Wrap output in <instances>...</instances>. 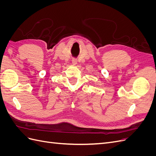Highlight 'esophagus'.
Masks as SVG:
<instances>
[{"label": "esophagus", "mask_w": 156, "mask_h": 156, "mask_svg": "<svg viewBox=\"0 0 156 156\" xmlns=\"http://www.w3.org/2000/svg\"><path fill=\"white\" fill-rule=\"evenodd\" d=\"M77 59L73 58V59H72V64H73V65H76V64H77Z\"/></svg>", "instance_id": "34e87169"}]
</instances>
